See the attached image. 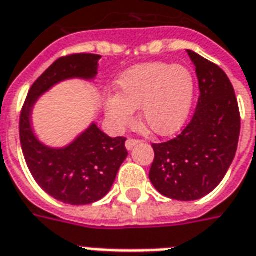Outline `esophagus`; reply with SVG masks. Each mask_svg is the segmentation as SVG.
Returning <instances> with one entry per match:
<instances>
[{
  "instance_id": "esophagus-1",
  "label": "esophagus",
  "mask_w": 256,
  "mask_h": 256,
  "mask_svg": "<svg viewBox=\"0 0 256 256\" xmlns=\"http://www.w3.org/2000/svg\"><path fill=\"white\" fill-rule=\"evenodd\" d=\"M138 143H140V140L139 139H134V138H130L126 142H125V148H128V150H131L134 146H136Z\"/></svg>"
}]
</instances>
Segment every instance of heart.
<instances>
[{"mask_svg":"<svg viewBox=\"0 0 256 256\" xmlns=\"http://www.w3.org/2000/svg\"><path fill=\"white\" fill-rule=\"evenodd\" d=\"M117 98L104 103L106 114L117 126L131 124L134 110L156 135L168 136L182 128L189 117L194 81L186 67L144 63L130 68L116 84Z\"/></svg>","mask_w":256,"mask_h":256,"instance_id":"heart-1","label":"heart"}]
</instances>
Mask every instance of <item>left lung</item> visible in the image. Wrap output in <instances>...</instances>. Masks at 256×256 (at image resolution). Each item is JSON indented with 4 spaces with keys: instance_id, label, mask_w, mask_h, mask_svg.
Here are the masks:
<instances>
[{
    "instance_id": "obj_1",
    "label": "left lung",
    "mask_w": 256,
    "mask_h": 256,
    "mask_svg": "<svg viewBox=\"0 0 256 256\" xmlns=\"http://www.w3.org/2000/svg\"><path fill=\"white\" fill-rule=\"evenodd\" d=\"M200 96L188 126L176 138L153 143V186L172 200H198L222 182L236 156L240 110L224 70L193 50Z\"/></svg>"
}]
</instances>
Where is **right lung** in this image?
<instances>
[{"label": "right lung", "instance_id": "add662e5", "mask_svg": "<svg viewBox=\"0 0 256 256\" xmlns=\"http://www.w3.org/2000/svg\"><path fill=\"white\" fill-rule=\"evenodd\" d=\"M99 59L94 54L59 58L36 80L22 108L19 134L27 166L45 193L70 206L90 204L108 194L128 156L126 139L110 138L92 124L66 148H48L32 134V110L40 96L63 80L94 78Z\"/></svg>", "mask_w": 256, "mask_h": 256}]
</instances>
